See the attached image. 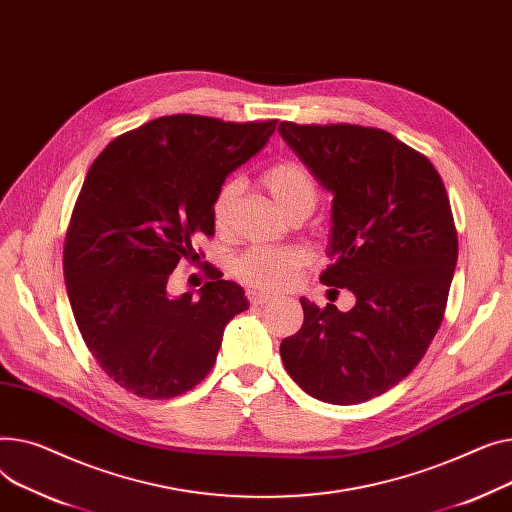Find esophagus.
Segmentation results:
<instances>
[{
	"label": "esophagus",
	"instance_id": "esophagus-1",
	"mask_svg": "<svg viewBox=\"0 0 512 512\" xmlns=\"http://www.w3.org/2000/svg\"><path fill=\"white\" fill-rule=\"evenodd\" d=\"M248 302H250V306H264L268 302H273V295L252 289V291H248Z\"/></svg>",
	"mask_w": 512,
	"mask_h": 512
}]
</instances>
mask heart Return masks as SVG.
Instances as JSON below:
<instances>
[{
    "instance_id": "1",
    "label": "heart",
    "mask_w": 512,
    "mask_h": 512,
    "mask_svg": "<svg viewBox=\"0 0 512 512\" xmlns=\"http://www.w3.org/2000/svg\"><path fill=\"white\" fill-rule=\"evenodd\" d=\"M266 190L273 196L275 204L289 217L295 210H312L318 200V186L312 171L299 161H281L268 167L262 175ZM242 192V182L229 177L219 186L213 198V223L217 229H227L235 200ZM310 260L304 248L287 246H254L237 256L233 262V275L256 289L279 291L289 287Z\"/></svg>"
}]
</instances>
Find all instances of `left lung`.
I'll use <instances>...</instances> for the list:
<instances>
[{"instance_id": "left-lung-1", "label": "left lung", "mask_w": 512, "mask_h": 512, "mask_svg": "<svg viewBox=\"0 0 512 512\" xmlns=\"http://www.w3.org/2000/svg\"><path fill=\"white\" fill-rule=\"evenodd\" d=\"M289 142L335 194L330 264L320 283L355 306L299 299L304 324L281 359L308 395L333 405L380 397L422 362L444 318L459 239L430 159L378 128L281 122Z\"/></svg>"}]
</instances>
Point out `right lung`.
<instances>
[{
	"instance_id": "add662e5",
	"label": "right lung",
	"mask_w": 512,
	"mask_h": 512,
	"mask_svg": "<svg viewBox=\"0 0 512 512\" xmlns=\"http://www.w3.org/2000/svg\"><path fill=\"white\" fill-rule=\"evenodd\" d=\"M277 122L165 115L117 136L90 165L66 231L64 279L88 351L128 393H188L213 370L227 322L248 310L244 289L219 268H206L200 299H171L167 281L198 258V235H215L219 186Z\"/></svg>"
}]
</instances>
